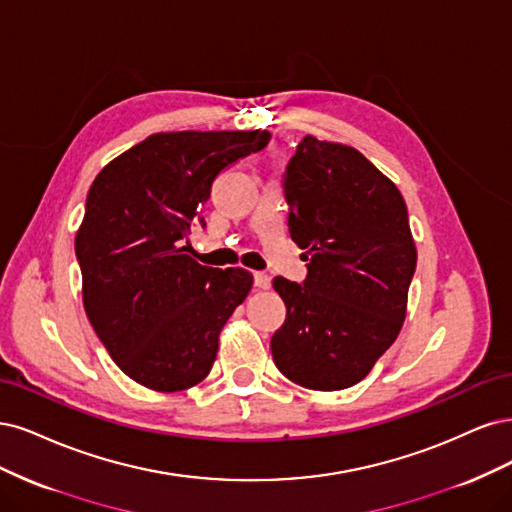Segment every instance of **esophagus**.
Returning a JSON list of instances; mask_svg holds the SVG:
<instances>
[{
  "label": "esophagus",
  "mask_w": 512,
  "mask_h": 512,
  "mask_svg": "<svg viewBox=\"0 0 512 512\" xmlns=\"http://www.w3.org/2000/svg\"><path fill=\"white\" fill-rule=\"evenodd\" d=\"M253 283L259 289H270V276L263 272H253Z\"/></svg>",
  "instance_id": "34e87169"
}]
</instances>
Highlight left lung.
I'll list each match as a JSON object with an SVG mask.
<instances>
[{
    "label": "left lung",
    "instance_id": "obj_1",
    "mask_svg": "<svg viewBox=\"0 0 512 512\" xmlns=\"http://www.w3.org/2000/svg\"><path fill=\"white\" fill-rule=\"evenodd\" d=\"M304 283L276 276L287 306L270 342L276 368L306 389L364 378L398 338L417 249L404 197L359 151L306 136L283 174Z\"/></svg>",
    "mask_w": 512,
    "mask_h": 512
}]
</instances>
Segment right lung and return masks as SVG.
<instances>
[{"mask_svg": "<svg viewBox=\"0 0 512 512\" xmlns=\"http://www.w3.org/2000/svg\"><path fill=\"white\" fill-rule=\"evenodd\" d=\"M270 142V131L148 136L97 174L76 234L87 317L129 378L183 391L208 376L219 334L253 287L242 268H208L183 242L214 178Z\"/></svg>", "mask_w": 512, "mask_h": 512, "instance_id": "1", "label": "right lung"}]
</instances>
